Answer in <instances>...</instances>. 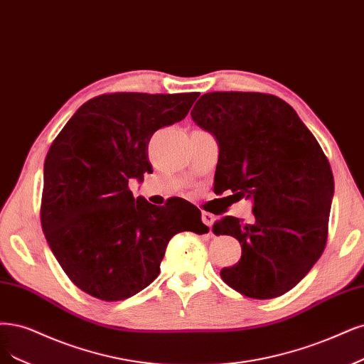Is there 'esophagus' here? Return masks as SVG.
Returning a JSON list of instances; mask_svg holds the SVG:
<instances>
[{
    "mask_svg": "<svg viewBox=\"0 0 364 364\" xmlns=\"http://www.w3.org/2000/svg\"><path fill=\"white\" fill-rule=\"evenodd\" d=\"M202 221L210 229L212 224H214V221H215V217L212 215V214H209V212H203V214H202Z\"/></svg>",
    "mask_w": 364,
    "mask_h": 364,
    "instance_id": "34e87169",
    "label": "esophagus"
}]
</instances>
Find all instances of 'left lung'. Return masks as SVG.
I'll list each match as a JSON object with an SVG mask.
<instances>
[{"instance_id":"8db88e82","label":"left lung","mask_w":364,"mask_h":364,"mask_svg":"<svg viewBox=\"0 0 364 364\" xmlns=\"http://www.w3.org/2000/svg\"><path fill=\"white\" fill-rule=\"evenodd\" d=\"M191 117L218 141L215 178L223 191L253 198L252 221L228 215L212 228L242 247L221 279L248 298L286 294L327 244L334 193L327 156L295 109L274 95L206 93Z\"/></svg>"}]
</instances>
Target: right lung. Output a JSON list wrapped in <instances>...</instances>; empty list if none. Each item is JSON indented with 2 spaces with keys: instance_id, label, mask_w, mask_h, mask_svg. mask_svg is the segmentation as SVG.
I'll return each mask as SVG.
<instances>
[{
  "instance_id": "obj_1",
  "label": "right lung",
  "mask_w": 364,
  "mask_h": 364,
  "mask_svg": "<svg viewBox=\"0 0 364 364\" xmlns=\"http://www.w3.org/2000/svg\"><path fill=\"white\" fill-rule=\"evenodd\" d=\"M198 95L96 96L49 147L42 229L63 271L85 294L104 301L139 294L158 277L174 235L209 230L202 214L188 224L167 205L156 208L129 190V179L152 171L147 144L154 132L185 119Z\"/></svg>"
}]
</instances>
